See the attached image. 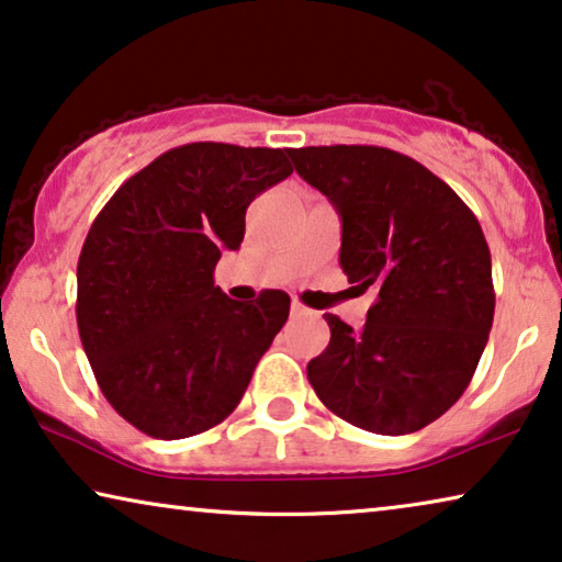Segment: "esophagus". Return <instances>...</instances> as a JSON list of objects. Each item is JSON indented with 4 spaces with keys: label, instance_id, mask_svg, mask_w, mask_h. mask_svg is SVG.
<instances>
[{
    "label": "esophagus",
    "instance_id": "34e87169",
    "mask_svg": "<svg viewBox=\"0 0 562 562\" xmlns=\"http://www.w3.org/2000/svg\"><path fill=\"white\" fill-rule=\"evenodd\" d=\"M290 311H292V315H311L313 311L307 305H303L300 303V300H292V305H290Z\"/></svg>",
    "mask_w": 562,
    "mask_h": 562
}]
</instances>
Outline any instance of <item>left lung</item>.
I'll return each mask as SVG.
<instances>
[{"instance_id": "left-lung-1", "label": "left lung", "mask_w": 562, "mask_h": 562, "mask_svg": "<svg viewBox=\"0 0 562 562\" xmlns=\"http://www.w3.org/2000/svg\"><path fill=\"white\" fill-rule=\"evenodd\" d=\"M297 176L341 213V267L374 290L353 330L326 313L330 341L307 382L341 420L407 436L469 386L494 323L492 255L479 218L413 157L374 145L290 149Z\"/></svg>"}]
</instances>
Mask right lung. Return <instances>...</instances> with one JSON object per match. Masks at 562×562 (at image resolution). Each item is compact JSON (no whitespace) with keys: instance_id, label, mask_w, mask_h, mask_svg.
<instances>
[{"instance_id":"obj_1","label":"right lung","mask_w":562,"mask_h":562,"mask_svg":"<svg viewBox=\"0 0 562 562\" xmlns=\"http://www.w3.org/2000/svg\"><path fill=\"white\" fill-rule=\"evenodd\" d=\"M288 149L191 142L124 180L78 257L76 321L93 376L149 438H191L239 405L290 313L262 290L236 303L213 284L259 193L292 172Z\"/></svg>"}]
</instances>
